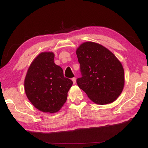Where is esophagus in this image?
<instances>
[{
    "label": "esophagus",
    "mask_w": 148,
    "mask_h": 148,
    "mask_svg": "<svg viewBox=\"0 0 148 148\" xmlns=\"http://www.w3.org/2000/svg\"><path fill=\"white\" fill-rule=\"evenodd\" d=\"M72 81H73V84H75V83H76V78H75V77H73V78H72Z\"/></svg>",
    "instance_id": "obj_1"
}]
</instances>
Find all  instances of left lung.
I'll use <instances>...</instances> for the list:
<instances>
[{
    "instance_id": "left-lung-1",
    "label": "left lung",
    "mask_w": 148,
    "mask_h": 148,
    "mask_svg": "<svg viewBox=\"0 0 148 148\" xmlns=\"http://www.w3.org/2000/svg\"><path fill=\"white\" fill-rule=\"evenodd\" d=\"M82 77L79 87L98 104L111 103L120 96L124 85L123 67L114 54L102 45L82 44L76 51Z\"/></svg>"
}]
</instances>
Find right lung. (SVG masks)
Segmentation results:
<instances>
[{
	"label": "right lung",
	"mask_w": 148,
	"mask_h": 148,
	"mask_svg": "<svg viewBox=\"0 0 148 148\" xmlns=\"http://www.w3.org/2000/svg\"><path fill=\"white\" fill-rule=\"evenodd\" d=\"M54 53L42 52L31 63L24 80L27 97L42 112H58L67 101V92L73 85L63 76L62 68L54 63Z\"/></svg>",
	"instance_id": "right-lung-1"
}]
</instances>
